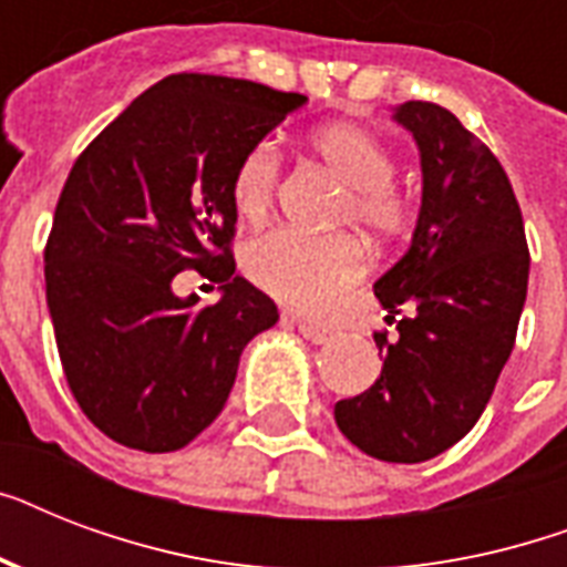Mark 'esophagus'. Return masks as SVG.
<instances>
[{
	"label": "esophagus",
	"mask_w": 567,
	"mask_h": 567,
	"mask_svg": "<svg viewBox=\"0 0 567 567\" xmlns=\"http://www.w3.org/2000/svg\"><path fill=\"white\" fill-rule=\"evenodd\" d=\"M297 329H300V336L311 344H327L329 338H332V329L318 327V323H309V320H297Z\"/></svg>",
	"instance_id": "34e87169"
}]
</instances>
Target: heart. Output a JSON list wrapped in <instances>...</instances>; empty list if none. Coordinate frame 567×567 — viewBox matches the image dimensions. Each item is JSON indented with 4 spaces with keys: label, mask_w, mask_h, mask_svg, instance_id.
<instances>
[{
    "label": "heart",
    "mask_w": 567,
    "mask_h": 567,
    "mask_svg": "<svg viewBox=\"0 0 567 567\" xmlns=\"http://www.w3.org/2000/svg\"><path fill=\"white\" fill-rule=\"evenodd\" d=\"M311 150L347 188L341 220L371 240H396L412 223V205L394 188V155L373 132L353 123H332L311 135ZM279 179V153L270 141L249 146L231 176V203L244 220L258 223L270 212ZM252 282L297 311H323L364 274V252L350 235L309 238L276 229L252 240L244 256Z\"/></svg>",
    "instance_id": "1"
}]
</instances>
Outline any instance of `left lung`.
Listing matches in <instances>:
<instances>
[{"mask_svg": "<svg viewBox=\"0 0 567 567\" xmlns=\"http://www.w3.org/2000/svg\"><path fill=\"white\" fill-rule=\"evenodd\" d=\"M391 117L421 153V212L412 244L373 293L396 341L373 336L382 371L336 403V423L382 462L414 465L462 441L509 362L527 300L529 252L518 199L492 150L435 102Z\"/></svg>", "mask_w": 567, "mask_h": 567, "instance_id": "8db88e82", "label": "left lung"}]
</instances>
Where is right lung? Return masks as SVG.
Listing matches in <instances>:
<instances>
[{
	"mask_svg": "<svg viewBox=\"0 0 567 567\" xmlns=\"http://www.w3.org/2000/svg\"><path fill=\"white\" fill-rule=\"evenodd\" d=\"M306 102L247 79L167 75L66 176L47 244L49 318L75 403L123 447L194 441L226 405L244 347L279 320L235 276L231 176ZM182 269L220 281L221 300L176 298Z\"/></svg>",
	"mask_w": 567,
	"mask_h": 567,
	"instance_id": "1",
	"label": "right lung"
}]
</instances>
